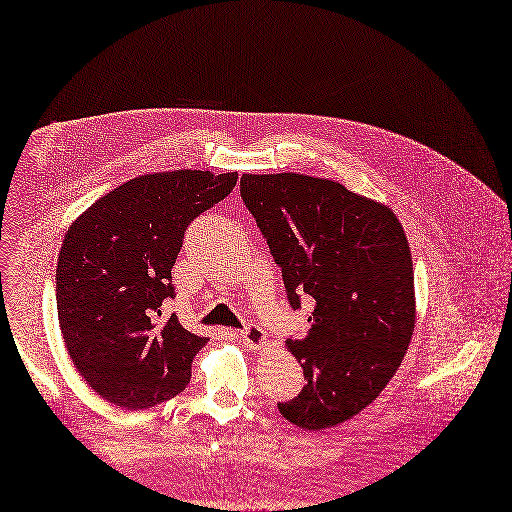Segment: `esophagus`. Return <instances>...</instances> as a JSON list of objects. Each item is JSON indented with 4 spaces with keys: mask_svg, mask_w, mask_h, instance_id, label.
Masks as SVG:
<instances>
[{
    "mask_svg": "<svg viewBox=\"0 0 512 512\" xmlns=\"http://www.w3.org/2000/svg\"><path fill=\"white\" fill-rule=\"evenodd\" d=\"M239 337L250 348H262V346H266V337H269V335H266V331L258 325H246L239 331Z\"/></svg>",
    "mask_w": 512,
    "mask_h": 512,
    "instance_id": "1",
    "label": "esophagus"
}]
</instances>
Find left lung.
<instances>
[{
	"label": "left lung",
	"instance_id": "left-lung-1",
	"mask_svg": "<svg viewBox=\"0 0 512 512\" xmlns=\"http://www.w3.org/2000/svg\"><path fill=\"white\" fill-rule=\"evenodd\" d=\"M294 310L312 304L310 329L287 339L306 385L279 412L319 431L369 406L400 367L415 331L408 239L387 206L344 185L296 173L241 175Z\"/></svg>",
	"mask_w": 512,
	"mask_h": 512
}]
</instances>
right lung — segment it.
<instances>
[{"mask_svg":"<svg viewBox=\"0 0 512 512\" xmlns=\"http://www.w3.org/2000/svg\"><path fill=\"white\" fill-rule=\"evenodd\" d=\"M237 173L141 175L91 204L70 225L56 269L64 344L97 396L141 410L181 394L208 339L183 329L173 271L193 218L225 200Z\"/></svg>","mask_w":512,"mask_h":512,"instance_id":"add662e5","label":"right lung"}]
</instances>
